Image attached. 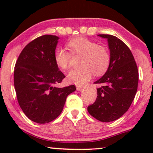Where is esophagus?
<instances>
[{"mask_svg": "<svg viewBox=\"0 0 153 153\" xmlns=\"http://www.w3.org/2000/svg\"><path fill=\"white\" fill-rule=\"evenodd\" d=\"M76 89H77V91H81L82 89H83V87L80 86V85H77Z\"/></svg>", "mask_w": 153, "mask_h": 153, "instance_id": "34e87169", "label": "esophagus"}]
</instances>
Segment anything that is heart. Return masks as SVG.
Wrapping results in <instances>:
<instances>
[{
    "mask_svg": "<svg viewBox=\"0 0 153 153\" xmlns=\"http://www.w3.org/2000/svg\"><path fill=\"white\" fill-rule=\"evenodd\" d=\"M71 54L81 56L79 69L68 73V82L76 85H83L92 78L93 74L100 76L108 70L111 62L109 50L103 45H99L83 36L72 39L67 43ZM56 65L65 71L69 68L71 54L62 48L56 49L54 54Z\"/></svg>",
    "mask_w": 153,
    "mask_h": 153,
    "instance_id": "obj_1",
    "label": "heart"
}]
</instances>
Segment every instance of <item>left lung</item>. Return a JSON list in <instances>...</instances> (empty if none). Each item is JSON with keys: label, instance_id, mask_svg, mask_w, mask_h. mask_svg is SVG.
I'll return each mask as SVG.
<instances>
[{"label": "left lung", "instance_id": "8db88e82", "mask_svg": "<svg viewBox=\"0 0 153 153\" xmlns=\"http://www.w3.org/2000/svg\"><path fill=\"white\" fill-rule=\"evenodd\" d=\"M106 39L111 62L105 74L94 82L99 84L96 101L88 111L102 122L120 118L130 107L137 91V66L129 48L122 40L109 34H99Z\"/></svg>", "mask_w": 153, "mask_h": 153}]
</instances>
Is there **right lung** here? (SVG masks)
<instances>
[{"label":"right lung","mask_w":153,"mask_h":153,"mask_svg":"<svg viewBox=\"0 0 153 153\" xmlns=\"http://www.w3.org/2000/svg\"><path fill=\"white\" fill-rule=\"evenodd\" d=\"M59 37L43 35L22 51L14 69L17 100L25 115L38 124H46L62 111L66 99L74 92V85L56 86L65 78L54 61Z\"/></svg>","instance_id":"add662e5"}]
</instances>
